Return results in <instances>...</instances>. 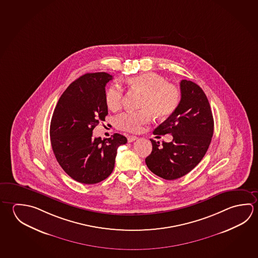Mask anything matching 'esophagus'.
<instances>
[{"instance_id":"34e87169","label":"esophagus","mask_w":258,"mask_h":258,"mask_svg":"<svg viewBox=\"0 0 258 258\" xmlns=\"http://www.w3.org/2000/svg\"><path fill=\"white\" fill-rule=\"evenodd\" d=\"M136 140H138V137H137V136H128V137H127V141H128V142H133V141H135Z\"/></svg>"}]
</instances>
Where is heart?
<instances>
[{
    "label": "heart",
    "mask_w": 258,
    "mask_h": 258,
    "mask_svg": "<svg viewBox=\"0 0 258 258\" xmlns=\"http://www.w3.org/2000/svg\"><path fill=\"white\" fill-rule=\"evenodd\" d=\"M127 83L134 90L140 91V110L125 112L116 118V126L119 130L138 132L150 122L153 114L158 118L169 117L180 101V91L175 84L166 82V79L158 73H140L128 78ZM122 90L112 85L105 93V102L110 110H117L122 103Z\"/></svg>",
    "instance_id": "1"
}]
</instances>
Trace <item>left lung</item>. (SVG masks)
I'll list each match as a JSON object with an SVG mask.
<instances>
[{
    "label": "left lung",
    "mask_w": 258,
    "mask_h": 258,
    "mask_svg": "<svg viewBox=\"0 0 258 258\" xmlns=\"http://www.w3.org/2000/svg\"><path fill=\"white\" fill-rule=\"evenodd\" d=\"M181 100L176 110L155 128V135L171 134V142L150 140L152 151L145 161L149 170L167 180L191 171L208 151L214 118L208 98L195 82L182 80Z\"/></svg>",
    "instance_id": "8db88e82"
}]
</instances>
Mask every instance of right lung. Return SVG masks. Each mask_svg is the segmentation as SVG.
I'll return each instance as SVG.
<instances>
[{
    "label": "right lung",
    "instance_id": "1",
    "mask_svg": "<svg viewBox=\"0 0 258 258\" xmlns=\"http://www.w3.org/2000/svg\"><path fill=\"white\" fill-rule=\"evenodd\" d=\"M112 80L109 73H87L60 96L50 121V143L64 171L82 184H96L113 171L117 149L126 137L93 138L92 131L108 115L105 87Z\"/></svg>",
    "mask_w": 258,
    "mask_h": 258
}]
</instances>
